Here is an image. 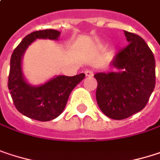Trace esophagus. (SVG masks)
I'll list each match as a JSON object with an SVG mask.
<instances>
[{
  "mask_svg": "<svg viewBox=\"0 0 160 160\" xmlns=\"http://www.w3.org/2000/svg\"><path fill=\"white\" fill-rule=\"evenodd\" d=\"M85 75H86V77L91 78V77L93 76V72H92V70H86V71H85Z\"/></svg>",
  "mask_w": 160,
  "mask_h": 160,
  "instance_id": "1",
  "label": "esophagus"
}]
</instances>
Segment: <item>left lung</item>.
Returning <instances> with one entry per match:
<instances>
[{
	"label": "left lung",
	"instance_id": "obj_1",
	"mask_svg": "<svg viewBox=\"0 0 160 160\" xmlns=\"http://www.w3.org/2000/svg\"><path fill=\"white\" fill-rule=\"evenodd\" d=\"M129 45L116 54L111 67L117 71L99 72L96 101L102 112L113 119H124L141 111L156 84V63L144 40L124 31Z\"/></svg>",
	"mask_w": 160,
	"mask_h": 160
}]
</instances>
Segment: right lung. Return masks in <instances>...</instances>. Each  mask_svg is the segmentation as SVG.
Here are the masks:
<instances>
[{
	"instance_id": "1",
	"label": "right lung",
	"mask_w": 160,
	"mask_h": 160,
	"mask_svg": "<svg viewBox=\"0 0 160 160\" xmlns=\"http://www.w3.org/2000/svg\"><path fill=\"white\" fill-rule=\"evenodd\" d=\"M59 35L60 32L54 29L34 31L22 40L11 56L8 89L16 109L32 119L49 121L57 118L64 110L72 90L85 77L84 73L73 77L59 75L39 86L26 80L22 69L26 50L38 39L56 41Z\"/></svg>"
}]
</instances>
